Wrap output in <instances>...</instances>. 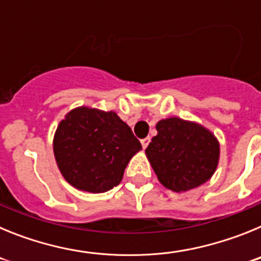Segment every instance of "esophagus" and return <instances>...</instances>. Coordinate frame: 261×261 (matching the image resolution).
<instances>
[{"label": "esophagus", "mask_w": 261, "mask_h": 261, "mask_svg": "<svg viewBox=\"0 0 261 261\" xmlns=\"http://www.w3.org/2000/svg\"><path fill=\"white\" fill-rule=\"evenodd\" d=\"M149 142H150V137H146V138H144V140H141L142 147H144V149H146L147 145H149Z\"/></svg>", "instance_id": "obj_1"}]
</instances>
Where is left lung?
Returning <instances> with one entry per match:
<instances>
[{
	"instance_id": "obj_1",
	"label": "left lung",
	"mask_w": 261,
	"mask_h": 261,
	"mask_svg": "<svg viewBox=\"0 0 261 261\" xmlns=\"http://www.w3.org/2000/svg\"><path fill=\"white\" fill-rule=\"evenodd\" d=\"M155 128L158 135L145 153L166 188L186 192L211 179L220 159V144L211 130L180 117L161 120Z\"/></svg>"
}]
</instances>
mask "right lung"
I'll use <instances>...</instances> for the list:
<instances>
[{"label": "right lung", "mask_w": 261, "mask_h": 261, "mask_svg": "<svg viewBox=\"0 0 261 261\" xmlns=\"http://www.w3.org/2000/svg\"><path fill=\"white\" fill-rule=\"evenodd\" d=\"M142 146L114 111L78 107L60 121L53 153L65 180L77 190L103 193L121 181Z\"/></svg>", "instance_id": "right-lung-1"}]
</instances>
